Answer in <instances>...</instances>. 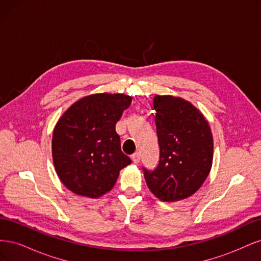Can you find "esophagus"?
Here are the masks:
<instances>
[{
    "label": "esophagus",
    "mask_w": 261,
    "mask_h": 261,
    "mask_svg": "<svg viewBox=\"0 0 261 261\" xmlns=\"http://www.w3.org/2000/svg\"><path fill=\"white\" fill-rule=\"evenodd\" d=\"M132 160H133V162L135 163V164H138L139 161H140V153H139V152L134 153V154L132 155Z\"/></svg>",
    "instance_id": "34e87169"
}]
</instances>
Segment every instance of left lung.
Segmentation results:
<instances>
[{"instance_id":"8db88e82","label":"left lung","mask_w":261,"mask_h":261,"mask_svg":"<svg viewBox=\"0 0 261 261\" xmlns=\"http://www.w3.org/2000/svg\"><path fill=\"white\" fill-rule=\"evenodd\" d=\"M160 161L145 170L146 183L156 198L178 201L194 195L208 177L213 138L208 121L191 102L170 94L153 98Z\"/></svg>"}]
</instances>
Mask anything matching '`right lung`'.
<instances>
[{"label": "right lung", "instance_id": "right-lung-1", "mask_svg": "<svg viewBox=\"0 0 261 261\" xmlns=\"http://www.w3.org/2000/svg\"><path fill=\"white\" fill-rule=\"evenodd\" d=\"M132 97L93 93L70 106L52 136V158L61 181L72 193L99 198L115 185L120 171L132 163L121 150L115 124Z\"/></svg>", "mask_w": 261, "mask_h": 261}]
</instances>
